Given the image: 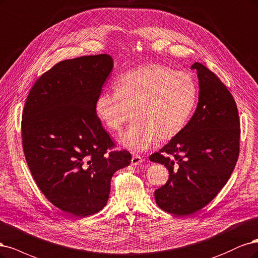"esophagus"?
I'll list each match as a JSON object with an SVG mask.
<instances>
[{
	"label": "esophagus",
	"mask_w": 258,
	"mask_h": 258,
	"mask_svg": "<svg viewBox=\"0 0 258 258\" xmlns=\"http://www.w3.org/2000/svg\"><path fill=\"white\" fill-rule=\"evenodd\" d=\"M141 163H143V157H141L140 155H137V154H133V156H132V165L138 166Z\"/></svg>",
	"instance_id": "34e87169"
}]
</instances>
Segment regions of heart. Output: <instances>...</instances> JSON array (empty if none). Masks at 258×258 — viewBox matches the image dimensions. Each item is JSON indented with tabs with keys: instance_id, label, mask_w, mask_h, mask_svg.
Listing matches in <instances>:
<instances>
[{
	"instance_id": "b5f03b06",
	"label": "heart",
	"mask_w": 258,
	"mask_h": 258,
	"mask_svg": "<svg viewBox=\"0 0 258 258\" xmlns=\"http://www.w3.org/2000/svg\"><path fill=\"white\" fill-rule=\"evenodd\" d=\"M197 101V87L188 74L153 64L128 71L115 81V90H104L95 101L98 119L118 132L134 117L135 122L119 137L133 152L176 137L184 128Z\"/></svg>"
}]
</instances>
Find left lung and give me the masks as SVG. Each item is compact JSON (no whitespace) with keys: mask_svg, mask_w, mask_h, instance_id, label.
<instances>
[{"mask_svg":"<svg viewBox=\"0 0 258 258\" xmlns=\"http://www.w3.org/2000/svg\"><path fill=\"white\" fill-rule=\"evenodd\" d=\"M197 108L179 134L149 157L169 171L154 192L157 206L176 217L201 210L226 184L240 150V120L234 97L220 78L201 63Z\"/></svg>","mask_w":258,"mask_h":258,"instance_id":"left-lung-1","label":"left lung"}]
</instances>
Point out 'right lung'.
<instances>
[{
    "instance_id": "add662e5",
    "label": "right lung",
    "mask_w": 258,
    "mask_h": 258,
    "mask_svg": "<svg viewBox=\"0 0 258 258\" xmlns=\"http://www.w3.org/2000/svg\"><path fill=\"white\" fill-rule=\"evenodd\" d=\"M112 66L109 54L56 63L24 104L21 135L30 171L48 201L74 217L102 210L113 173L131 164V153L114 150L95 112Z\"/></svg>"
}]
</instances>
